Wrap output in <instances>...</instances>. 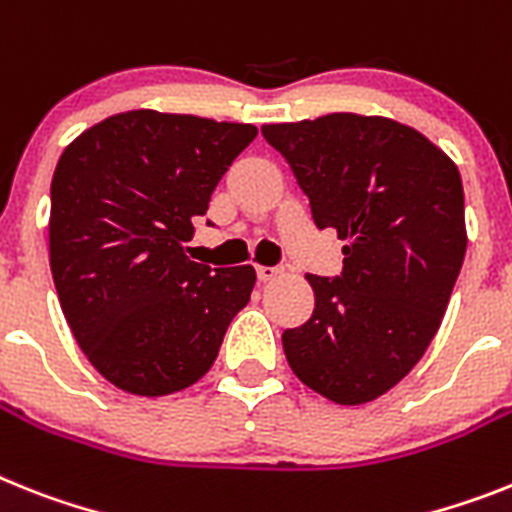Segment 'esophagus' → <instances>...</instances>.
I'll return each mask as SVG.
<instances>
[{
  "instance_id": "esophagus-1",
  "label": "esophagus",
  "mask_w": 512,
  "mask_h": 512,
  "mask_svg": "<svg viewBox=\"0 0 512 512\" xmlns=\"http://www.w3.org/2000/svg\"><path fill=\"white\" fill-rule=\"evenodd\" d=\"M276 276H281V268H270V265H257V278L260 281H273Z\"/></svg>"
}]
</instances>
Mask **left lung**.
Wrapping results in <instances>:
<instances>
[{
  "instance_id": "8db88e82",
  "label": "left lung",
  "mask_w": 512,
  "mask_h": 512,
  "mask_svg": "<svg viewBox=\"0 0 512 512\" xmlns=\"http://www.w3.org/2000/svg\"><path fill=\"white\" fill-rule=\"evenodd\" d=\"M317 229H336L343 270L307 276L315 312L283 330L294 375L341 406L380 398L422 359L466 255L458 166L388 117L328 114L265 124Z\"/></svg>"
}]
</instances>
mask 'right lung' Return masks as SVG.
<instances>
[{
    "label": "right lung",
    "mask_w": 512,
    "mask_h": 512,
    "mask_svg": "<svg viewBox=\"0 0 512 512\" xmlns=\"http://www.w3.org/2000/svg\"><path fill=\"white\" fill-rule=\"evenodd\" d=\"M255 135L252 124L137 109L64 148L51 179V276L83 354L124 393L190 388L247 307L255 268L195 263L184 242Z\"/></svg>",
    "instance_id": "obj_1"
}]
</instances>
